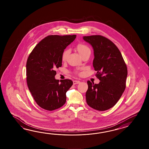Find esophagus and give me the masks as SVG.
<instances>
[{
    "label": "esophagus",
    "mask_w": 149,
    "mask_h": 149,
    "mask_svg": "<svg viewBox=\"0 0 149 149\" xmlns=\"http://www.w3.org/2000/svg\"><path fill=\"white\" fill-rule=\"evenodd\" d=\"M80 81L79 80H74L73 81V85H76V84H78L80 83Z\"/></svg>",
    "instance_id": "obj_1"
}]
</instances>
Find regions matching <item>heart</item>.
I'll list each match as a JSON object with an SVG mask.
<instances>
[{
	"label": "heart",
	"instance_id": "obj_1",
	"mask_svg": "<svg viewBox=\"0 0 149 149\" xmlns=\"http://www.w3.org/2000/svg\"><path fill=\"white\" fill-rule=\"evenodd\" d=\"M77 49L81 56H82L84 54L91 53V50L89 48L87 45L84 44H79L77 45ZM69 51L68 49H65L63 51L62 55V60L63 61H65L67 60V56L69 54Z\"/></svg>",
	"mask_w": 149,
	"mask_h": 149
}]
</instances>
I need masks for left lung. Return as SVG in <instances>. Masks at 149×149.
Here are the masks:
<instances>
[{
	"label": "left lung",
	"mask_w": 149,
	"mask_h": 149,
	"mask_svg": "<svg viewBox=\"0 0 149 149\" xmlns=\"http://www.w3.org/2000/svg\"><path fill=\"white\" fill-rule=\"evenodd\" d=\"M83 39L93 48V65L100 80L98 84L87 81L86 102L94 109L105 111L112 108L124 93L127 68L120 52L108 38L94 35L84 36Z\"/></svg>",
	"instance_id": "left-lung-1"
}]
</instances>
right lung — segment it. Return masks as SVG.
Masks as SVG:
<instances>
[{
    "label": "right lung",
    "mask_w": 149,
    "mask_h": 149,
    "mask_svg": "<svg viewBox=\"0 0 149 149\" xmlns=\"http://www.w3.org/2000/svg\"><path fill=\"white\" fill-rule=\"evenodd\" d=\"M76 35H51L36 46L26 62V80L29 89L37 104L53 111L66 102V93L73 85L70 79L61 83L55 78V69L62 66V55L73 42Z\"/></svg>",
    "instance_id": "add662e5"
}]
</instances>
